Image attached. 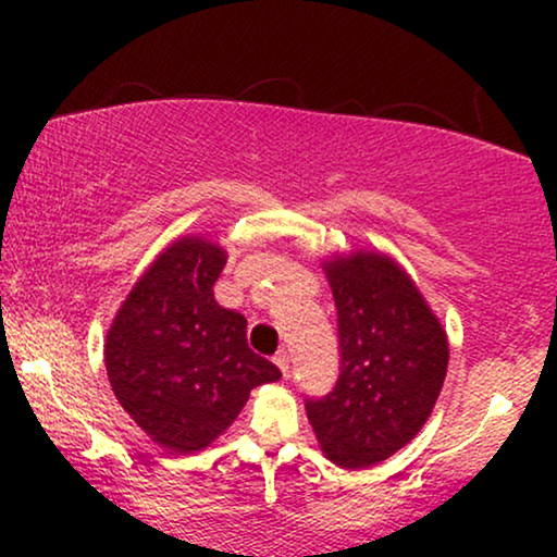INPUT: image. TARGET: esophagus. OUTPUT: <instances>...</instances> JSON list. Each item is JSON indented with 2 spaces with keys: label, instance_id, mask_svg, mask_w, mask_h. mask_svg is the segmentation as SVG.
Masks as SVG:
<instances>
[{
  "label": "esophagus",
  "instance_id": "esophagus-1",
  "mask_svg": "<svg viewBox=\"0 0 557 557\" xmlns=\"http://www.w3.org/2000/svg\"><path fill=\"white\" fill-rule=\"evenodd\" d=\"M273 362H276V368L281 370V375L288 377V355H286V349H278L276 357H273Z\"/></svg>",
  "mask_w": 557,
  "mask_h": 557
}]
</instances>
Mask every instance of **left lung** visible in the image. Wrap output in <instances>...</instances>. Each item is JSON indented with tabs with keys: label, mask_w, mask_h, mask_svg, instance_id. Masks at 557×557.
Wrapping results in <instances>:
<instances>
[{
	"label": "left lung",
	"mask_w": 557,
	"mask_h": 557,
	"mask_svg": "<svg viewBox=\"0 0 557 557\" xmlns=\"http://www.w3.org/2000/svg\"><path fill=\"white\" fill-rule=\"evenodd\" d=\"M337 304L342 368L337 385L307 400L324 456L368 469L418 436L448 368V337L416 281L380 250L324 258Z\"/></svg>",
	"instance_id": "left-lung-1"
}]
</instances>
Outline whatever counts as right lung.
<instances>
[{
	"instance_id": "1",
	"label": "right lung",
	"mask_w": 557,
	"mask_h": 557,
	"mask_svg": "<svg viewBox=\"0 0 557 557\" xmlns=\"http://www.w3.org/2000/svg\"><path fill=\"white\" fill-rule=\"evenodd\" d=\"M223 246L182 235L159 253L121 304L103 345L121 408L170 454L208 448L246 406L253 387L281 370L256 355L246 317L223 309L212 286Z\"/></svg>"
}]
</instances>
